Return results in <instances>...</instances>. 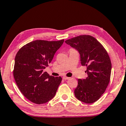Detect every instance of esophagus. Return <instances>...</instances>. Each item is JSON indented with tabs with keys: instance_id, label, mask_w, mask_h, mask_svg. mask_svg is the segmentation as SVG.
I'll return each instance as SVG.
<instances>
[{
	"instance_id": "esophagus-1",
	"label": "esophagus",
	"mask_w": 126,
	"mask_h": 126,
	"mask_svg": "<svg viewBox=\"0 0 126 126\" xmlns=\"http://www.w3.org/2000/svg\"><path fill=\"white\" fill-rule=\"evenodd\" d=\"M70 77H66V76H63V79H65V80H66V79H69Z\"/></svg>"
}]
</instances>
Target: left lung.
Returning <instances> with one entry per match:
<instances>
[{"label": "left lung", "instance_id": "8db88e82", "mask_svg": "<svg viewBox=\"0 0 126 126\" xmlns=\"http://www.w3.org/2000/svg\"><path fill=\"white\" fill-rule=\"evenodd\" d=\"M65 42L78 50L81 64L87 67L88 77L78 79L75 96L82 102H95L104 93L110 81L112 64L108 52L101 43L90 35H79Z\"/></svg>", "mask_w": 126, "mask_h": 126}]
</instances>
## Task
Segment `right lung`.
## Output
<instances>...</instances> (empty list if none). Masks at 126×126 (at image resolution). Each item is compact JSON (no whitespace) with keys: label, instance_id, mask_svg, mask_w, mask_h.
<instances>
[{"label":"right lung","instance_id":"add662e5","mask_svg":"<svg viewBox=\"0 0 126 126\" xmlns=\"http://www.w3.org/2000/svg\"><path fill=\"white\" fill-rule=\"evenodd\" d=\"M64 42L35 40L25 45L15 58L13 76L21 92L36 104L45 103L55 96L61 77L49 76L44 70Z\"/></svg>","mask_w":126,"mask_h":126}]
</instances>
